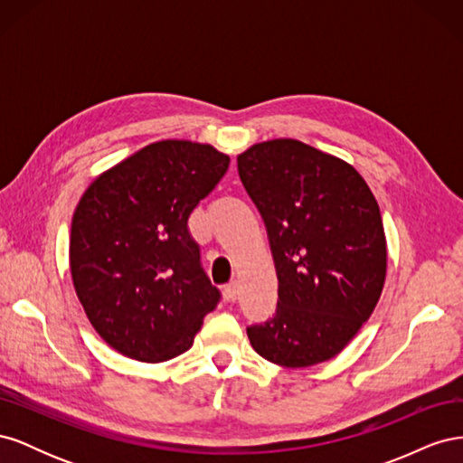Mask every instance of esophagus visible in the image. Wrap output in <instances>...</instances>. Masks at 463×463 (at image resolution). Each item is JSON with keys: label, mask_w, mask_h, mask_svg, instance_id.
<instances>
[{"label": "esophagus", "mask_w": 463, "mask_h": 463, "mask_svg": "<svg viewBox=\"0 0 463 463\" xmlns=\"http://www.w3.org/2000/svg\"><path fill=\"white\" fill-rule=\"evenodd\" d=\"M223 293H226V299H228V301H235L237 298H240V286H237L235 279L226 286V289H223Z\"/></svg>", "instance_id": "1"}]
</instances>
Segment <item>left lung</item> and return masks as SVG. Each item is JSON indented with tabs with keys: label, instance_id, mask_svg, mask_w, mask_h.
<instances>
[{
	"label": "left lung",
	"instance_id": "1",
	"mask_svg": "<svg viewBox=\"0 0 463 463\" xmlns=\"http://www.w3.org/2000/svg\"><path fill=\"white\" fill-rule=\"evenodd\" d=\"M269 233L278 278L272 320L247 328L255 352L301 369L338 355L381 299L386 235L381 208L352 164L296 138L237 156Z\"/></svg>",
	"mask_w": 463,
	"mask_h": 463
}]
</instances>
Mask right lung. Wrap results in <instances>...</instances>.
Wrapping results in <instances>:
<instances>
[{
	"label": "right lung",
	"mask_w": 463,
	"mask_h": 463,
	"mask_svg": "<svg viewBox=\"0 0 463 463\" xmlns=\"http://www.w3.org/2000/svg\"><path fill=\"white\" fill-rule=\"evenodd\" d=\"M228 165L213 145L165 138L82 193L69 240L73 286L94 330L121 355L162 363L185 354L216 309L220 291L187 220Z\"/></svg>",
	"instance_id": "obj_1"
}]
</instances>
